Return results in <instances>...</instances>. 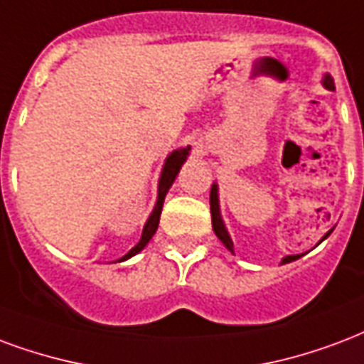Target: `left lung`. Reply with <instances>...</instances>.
Wrapping results in <instances>:
<instances>
[{
  "label": "left lung",
  "instance_id": "8db88e82",
  "mask_svg": "<svg viewBox=\"0 0 364 364\" xmlns=\"http://www.w3.org/2000/svg\"><path fill=\"white\" fill-rule=\"evenodd\" d=\"M324 85L330 88V90H333V80L330 79V77H326L324 79ZM210 214H212V230H214V233L218 235V239L222 241L228 249L233 252V243H231L230 235H228V231H225V228H223V222L222 218H220V208H218V187L216 185H212V191H210ZM330 235V233H326V237ZM299 255H293V257H285L282 262H291V260H297Z\"/></svg>",
  "mask_w": 364,
  "mask_h": 364
}]
</instances>
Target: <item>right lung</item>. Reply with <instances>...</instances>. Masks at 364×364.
Returning <instances> with one entry per match:
<instances>
[{"mask_svg": "<svg viewBox=\"0 0 364 364\" xmlns=\"http://www.w3.org/2000/svg\"><path fill=\"white\" fill-rule=\"evenodd\" d=\"M189 150L191 148H181V150H175V152H171L169 154V158L166 160V166H164V171H161V177H160V189H158V203H156L154 206V212H152V216L148 218L146 225H144V230H142V237L141 241H139V245L134 247V249H131L125 255V257L121 258V260H127V258L134 257L136 252H141L144 247H146V243L152 239V235L156 233V230H158V223H160V214H161V206H164V198H166V195H168L169 187L173 185L175 177H177V173H179V169H181L183 161L187 160V156H189Z\"/></svg>", "mask_w": 364, "mask_h": 364, "instance_id": "right-lung-1", "label": "right lung"}]
</instances>
